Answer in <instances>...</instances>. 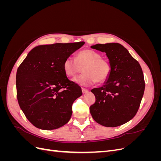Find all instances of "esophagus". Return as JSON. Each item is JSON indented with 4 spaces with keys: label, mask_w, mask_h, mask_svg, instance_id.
Listing matches in <instances>:
<instances>
[{
    "label": "esophagus",
    "mask_w": 161,
    "mask_h": 161,
    "mask_svg": "<svg viewBox=\"0 0 161 161\" xmlns=\"http://www.w3.org/2000/svg\"><path fill=\"white\" fill-rule=\"evenodd\" d=\"M89 91L88 89H86L85 88H82V93H83V94L87 93V92H89Z\"/></svg>",
    "instance_id": "obj_1"
}]
</instances>
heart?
<instances>
[{"label":"heart","mask_w":161,"mask_h":161,"mask_svg":"<svg viewBox=\"0 0 161 161\" xmlns=\"http://www.w3.org/2000/svg\"><path fill=\"white\" fill-rule=\"evenodd\" d=\"M83 74L75 78L76 83L82 86H91L108 79L111 67L109 62L101 58L100 53L91 50H85L77 53L76 58L69 56L63 63V69L69 77H74L81 72Z\"/></svg>","instance_id":"b5f03b06"}]
</instances>
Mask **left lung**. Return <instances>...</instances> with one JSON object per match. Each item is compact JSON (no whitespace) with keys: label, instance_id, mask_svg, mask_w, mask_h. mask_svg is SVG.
I'll return each mask as SVG.
<instances>
[{"label":"left lung","instance_id":"1","mask_svg":"<svg viewBox=\"0 0 161 161\" xmlns=\"http://www.w3.org/2000/svg\"><path fill=\"white\" fill-rule=\"evenodd\" d=\"M91 47L105 52L111 67L105 84L91 90L96 101L90 107L91 114L105 127L124 124L135 116L142 99L145 82L142 68L119 43H98Z\"/></svg>","mask_w":161,"mask_h":161}]
</instances>
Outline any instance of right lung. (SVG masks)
Segmentation results:
<instances>
[{
  "instance_id": "1",
  "label": "right lung",
  "mask_w": 161,
  "mask_h": 161,
  "mask_svg": "<svg viewBox=\"0 0 161 161\" xmlns=\"http://www.w3.org/2000/svg\"><path fill=\"white\" fill-rule=\"evenodd\" d=\"M84 42L53 43L32 49L19 66L17 97L27 119L36 128L51 130L69 122L80 87L68 79L63 69L66 58Z\"/></svg>"
}]
</instances>
